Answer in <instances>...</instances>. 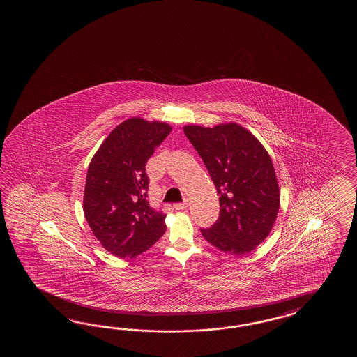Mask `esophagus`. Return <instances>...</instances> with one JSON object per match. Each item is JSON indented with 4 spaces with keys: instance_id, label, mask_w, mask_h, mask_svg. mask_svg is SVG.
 Instances as JSON below:
<instances>
[{
    "instance_id": "obj_1",
    "label": "esophagus",
    "mask_w": 357,
    "mask_h": 357,
    "mask_svg": "<svg viewBox=\"0 0 357 357\" xmlns=\"http://www.w3.org/2000/svg\"><path fill=\"white\" fill-rule=\"evenodd\" d=\"M174 208L176 211H183V209L188 208V203H176V204H174Z\"/></svg>"
}]
</instances>
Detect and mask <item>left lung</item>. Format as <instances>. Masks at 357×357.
<instances>
[{
    "instance_id": "8db88e82",
    "label": "left lung",
    "mask_w": 357,
    "mask_h": 357,
    "mask_svg": "<svg viewBox=\"0 0 357 357\" xmlns=\"http://www.w3.org/2000/svg\"><path fill=\"white\" fill-rule=\"evenodd\" d=\"M220 195V218L202 228L205 240L228 254L254 250L272 231L281 204L271 155L236 122L213 128L183 126Z\"/></svg>"
}]
</instances>
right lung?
<instances>
[{
  "instance_id": "obj_1",
  "label": "right lung",
  "mask_w": 357,
  "mask_h": 357,
  "mask_svg": "<svg viewBox=\"0 0 357 357\" xmlns=\"http://www.w3.org/2000/svg\"><path fill=\"white\" fill-rule=\"evenodd\" d=\"M172 128L132 117L117 125L93 155L83 209L93 235L117 258H135L166 232V214L148 202L145 165Z\"/></svg>"
}]
</instances>
